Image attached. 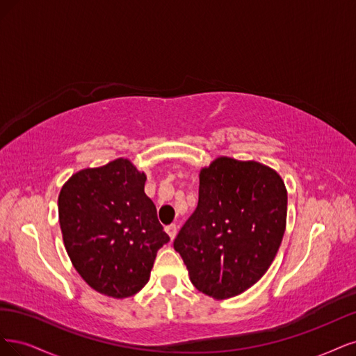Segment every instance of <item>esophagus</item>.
<instances>
[{
	"label": "esophagus",
	"instance_id": "1",
	"mask_svg": "<svg viewBox=\"0 0 356 356\" xmlns=\"http://www.w3.org/2000/svg\"><path fill=\"white\" fill-rule=\"evenodd\" d=\"M165 232L168 234L170 239L173 241V239L176 238V235H177V226H176V225H170V226H167V227H165Z\"/></svg>",
	"mask_w": 356,
	"mask_h": 356
}]
</instances>
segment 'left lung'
Wrapping results in <instances>:
<instances>
[{"label":"left lung","instance_id":"1","mask_svg":"<svg viewBox=\"0 0 356 356\" xmlns=\"http://www.w3.org/2000/svg\"><path fill=\"white\" fill-rule=\"evenodd\" d=\"M286 189L273 168L219 156L200 171L198 207L175 239L195 289L213 299L254 285L277 256Z\"/></svg>","mask_w":356,"mask_h":356}]
</instances>
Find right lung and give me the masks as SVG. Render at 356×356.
Masks as SVG:
<instances>
[{"instance_id": "obj_1", "label": "right lung", "mask_w": 356, "mask_h": 356, "mask_svg": "<svg viewBox=\"0 0 356 356\" xmlns=\"http://www.w3.org/2000/svg\"><path fill=\"white\" fill-rule=\"evenodd\" d=\"M145 181L130 159L117 158L79 170L59 193L67 256L91 289L113 299L143 289L158 250L170 241Z\"/></svg>"}]
</instances>
